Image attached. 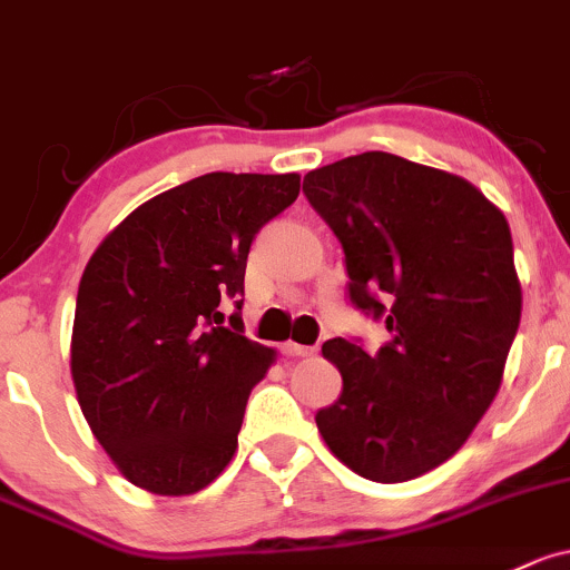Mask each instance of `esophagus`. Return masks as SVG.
<instances>
[{"mask_svg": "<svg viewBox=\"0 0 570 570\" xmlns=\"http://www.w3.org/2000/svg\"><path fill=\"white\" fill-rule=\"evenodd\" d=\"M283 353L285 356H296V358H307V356H312V347H307V345H298V342H283Z\"/></svg>", "mask_w": 570, "mask_h": 570, "instance_id": "1", "label": "esophagus"}]
</instances>
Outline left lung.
<instances>
[{"label":"left lung","instance_id":"8db88e82","mask_svg":"<svg viewBox=\"0 0 570 570\" xmlns=\"http://www.w3.org/2000/svg\"><path fill=\"white\" fill-rule=\"evenodd\" d=\"M304 195L345 249L351 302L391 334L375 356L323 342L342 394L317 432L361 479H419L462 449L503 383L522 317L508 219L462 176L389 151L309 170Z\"/></svg>","mask_w":570,"mask_h":570}]
</instances>
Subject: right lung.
I'll use <instances>...</instances> for the list:
<instances>
[{"mask_svg":"<svg viewBox=\"0 0 570 570\" xmlns=\"http://www.w3.org/2000/svg\"><path fill=\"white\" fill-rule=\"evenodd\" d=\"M298 174H206L165 189L100 242L78 285L70 372L121 475L195 494L238 449L249 391L277 361L219 302L244 293L249 244L298 198ZM242 307V298L236 302Z\"/></svg>","mask_w":570,"mask_h":570,"instance_id":"add662e5","label":"right lung"}]
</instances>
